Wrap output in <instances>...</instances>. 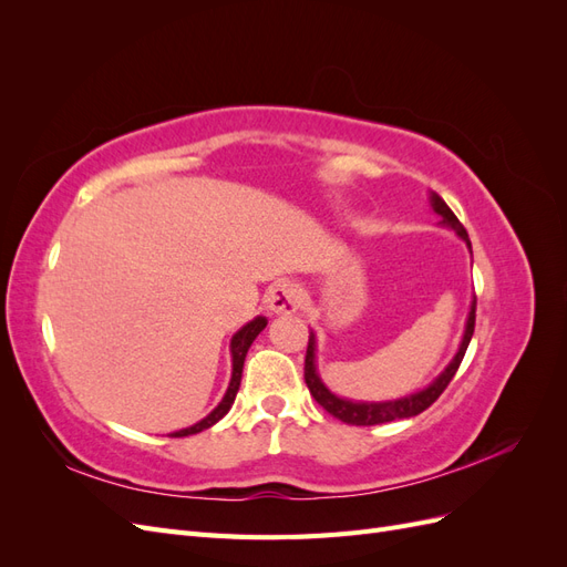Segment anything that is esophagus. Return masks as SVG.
<instances>
[{
	"instance_id": "esophagus-1",
	"label": "esophagus",
	"mask_w": 567,
	"mask_h": 567,
	"mask_svg": "<svg viewBox=\"0 0 567 567\" xmlns=\"http://www.w3.org/2000/svg\"><path fill=\"white\" fill-rule=\"evenodd\" d=\"M302 300V290L293 281H279L269 288L267 307L274 315H293Z\"/></svg>"
}]
</instances>
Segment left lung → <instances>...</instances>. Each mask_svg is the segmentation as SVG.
<instances>
[{"instance_id":"8db88e82","label":"left lung","mask_w":567,"mask_h":567,"mask_svg":"<svg viewBox=\"0 0 567 567\" xmlns=\"http://www.w3.org/2000/svg\"><path fill=\"white\" fill-rule=\"evenodd\" d=\"M431 203L435 213L442 217V225L452 227L463 241L468 244L471 248V241H468V234L466 229H463V225L458 221V217L450 210V205L444 203L437 194L431 196ZM473 331H475V300L471 305V315H468V323H466V333H463V340H461V348L456 352V357L452 359V364L442 371L440 379L427 385L425 390L416 392V394H409V398L404 400H394V402H350V400H340L336 398V394L329 392V388H326L321 383V379L317 375V369H315V336H310V342H307V354H305V383L307 388H310L312 398L329 411L331 416L340 419L342 423L348 425H379V423H390V421H398V419H409V416H419L421 411H425L427 406H431L440 394L447 390V385L452 383V379L456 375L458 367H461V359L463 354H466L468 350V342L473 338Z\"/></svg>"}]
</instances>
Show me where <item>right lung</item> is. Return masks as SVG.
<instances>
[{
  "mask_svg": "<svg viewBox=\"0 0 567 567\" xmlns=\"http://www.w3.org/2000/svg\"><path fill=\"white\" fill-rule=\"evenodd\" d=\"M267 326V319L265 317H257L252 319L250 323H246L241 331H238L231 340V359H234V371H231V383H229V390L225 394V400H221L217 404V409H213L208 416H205L200 423L192 425V427H184V431H177L169 437H186V435H196L200 431H205V427L215 425L221 416L227 414V411L231 409L234 400H236V392H238V385H241V373H244V362H246V354H248V348L252 346V340L257 338V333H260Z\"/></svg>",
  "mask_w": 567,
  "mask_h": 567,
  "instance_id": "obj_1",
  "label": "right lung"
}]
</instances>
